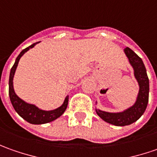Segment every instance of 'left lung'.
<instances>
[{
    "instance_id": "obj_1",
    "label": "left lung",
    "mask_w": 157,
    "mask_h": 157,
    "mask_svg": "<svg viewBox=\"0 0 157 157\" xmlns=\"http://www.w3.org/2000/svg\"><path fill=\"white\" fill-rule=\"evenodd\" d=\"M124 52L134 68L135 76L140 86L137 101L133 107L122 113H108L104 111L96 110L97 115L103 121L116 126H126L137 121L143 116L149 101V78L143 61L129 48H125Z\"/></svg>"
}]
</instances>
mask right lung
<instances>
[{
  "instance_id": "add662e5",
  "label": "right lung",
  "mask_w": 157,
  "mask_h": 157,
  "mask_svg": "<svg viewBox=\"0 0 157 157\" xmlns=\"http://www.w3.org/2000/svg\"><path fill=\"white\" fill-rule=\"evenodd\" d=\"M36 43H34L31 46L26 48L25 49H23L22 51L20 53V55L16 58L14 66L12 67L11 71H10L9 83H8L9 84L8 93H9V97H10L11 103L14 107V110L19 114V116H21L24 120H26L27 122H29V123H32V124H43V123H48V122H52V121L56 120L58 117L62 116V114L64 113V111L66 110L67 107H68V96L66 97L63 104L60 108L51 111H44L39 109L37 107H35L33 104H29V103L25 102L24 101H22L21 98H19L16 95V94L14 93V87H13V78H14V72H15V69L17 68L20 58L22 56L23 54L28 51L29 48H32Z\"/></svg>"
}]
</instances>
